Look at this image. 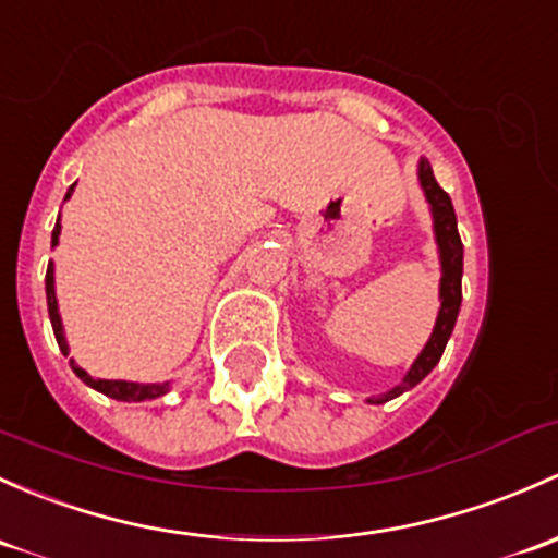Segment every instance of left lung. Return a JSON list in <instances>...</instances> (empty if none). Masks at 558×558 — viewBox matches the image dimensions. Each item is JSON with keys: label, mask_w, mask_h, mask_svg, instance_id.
I'll return each mask as SVG.
<instances>
[{"label": "left lung", "mask_w": 558, "mask_h": 558, "mask_svg": "<svg viewBox=\"0 0 558 558\" xmlns=\"http://www.w3.org/2000/svg\"><path fill=\"white\" fill-rule=\"evenodd\" d=\"M420 181H422V190H425L427 203L433 208V219H436V240H438V248H441V269H444V278H441V310H438V320L436 328H433V337L430 342L425 344L417 361H414L412 372L407 374L401 385L392 387L390 392L379 396L374 403H385L390 398L401 396L403 390L414 387L417 383L430 374V368L441 361L444 348H447L449 337H451V328H454L457 313H460V302H462V240L460 232H457V216H454V205H451L449 195L441 190V184L436 181L433 175V168L427 166L425 160L420 162Z\"/></svg>", "instance_id": "1"}]
</instances>
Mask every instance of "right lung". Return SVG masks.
I'll use <instances>...</instances> for the list:
<instances>
[{"mask_svg":"<svg viewBox=\"0 0 558 558\" xmlns=\"http://www.w3.org/2000/svg\"><path fill=\"white\" fill-rule=\"evenodd\" d=\"M74 190V186H72ZM72 190L66 192L63 201H69ZM58 234H61V221H56V230H52V245L58 243ZM45 291H47V313H50V324H52V333L58 339V348H61L63 355H69L66 339H63V328H61V315H58V302H56V289H52V264H47V275H45ZM69 366L74 368V374L82 379L85 385L96 387L101 390L104 396L117 398V401H149V398H160L162 392L168 390V385H136V383H122V379H96L80 368L77 363L69 361Z\"/></svg>","mask_w":558,"mask_h":558,"instance_id":"obj_1","label":"right lung"}]
</instances>
